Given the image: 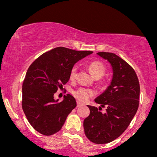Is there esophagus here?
I'll list each match as a JSON object with an SVG mask.
<instances>
[{"mask_svg": "<svg viewBox=\"0 0 157 157\" xmlns=\"http://www.w3.org/2000/svg\"><path fill=\"white\" fill-rule=\"evenodd\" d=\"M82 105H83V104H82L81 102H78V101L77 102V107H80V106H82Z\"/></svg>", "mask_w": 157, "mask_h": 157, "instance_id": "1", "label": "esophagus"}]
</instances>
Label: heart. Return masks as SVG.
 Listing matches in <instances>:
<instances>
[{"mask_svg":"<svg viewBox=\"0 0 157 157\" xmlns=\"http://www.w3.org/2000/svg\"><path fill=\"white\" fill-rule=\"evenodd\" d=\"M89 70L91 75L96 79L101 78L104 76L106 72V66L105 64L98 60H94L91 62L88 66ZM77 72V67L76 66H74L71 68L69 72V79L74 80L76 79ZM73 95L77 100L80 102H86L89 98L92 97L94 94V91L92 89H88V88L80 87L79 89L73 91Z\"/></svg>","mask_w":157,"mask_h":157,"instance_id":"obj_1","label":"heart"}]
</instances>
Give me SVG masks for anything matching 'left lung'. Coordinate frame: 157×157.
Masks as SVG:
<instances>
[{"mask_svg": "<svg viewBox=\"0 0 157 157\" xmlns=\"http://www.w3.org/2000/svg\"><path fill=\"white\" fill-rule=\"evenodd\" d=\"M113 68L111 83L95 99L101 107L88 105L90 114L84 120L85 134L91 142L106 144L118 138L130 125L136 114L140 100V82L131 66L121 57L111 52H98ZM106 107V112H101Z\"/></svg>", "mask_w": 157, "mask_h": 157, "instance_id": "obj_1", "label": "left lung"}]
</instances>
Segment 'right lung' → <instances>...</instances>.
Returning a JSON list of instances; mask_svg holds the SVG:
<instances>
[{
    "mask_svg": "<svg viewBox=\"0 0 157 157\" xmlns=\"http://www.w3.org/2000/svg\"><path fill=\"white\" fill-rule=\"evenodd\" d=\"M92 52L57 47L40 56L28 68L23 83L22 109L29 122L40 134L51 136L58 132L76 107L71 95L67 94L58 102L54 94L69 80L75 63Z\"/></svg>",
    "mask_w": 157,
    "mask_h": 157,
    "instance_id": "right-lung-1",
    "label": "right lung"
}]
</instances>
